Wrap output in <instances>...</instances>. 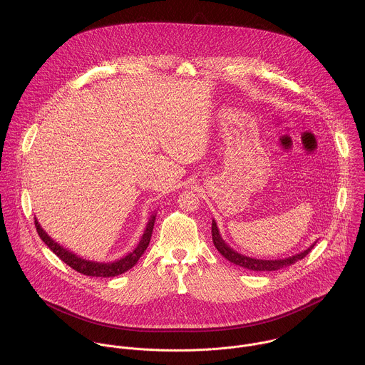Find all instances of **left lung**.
Here are the masks:
<instances>
[{"instance_id": "1", "label": "left lung", "mask_w": 365, "mask_h": 365, "mask_svg": "<svg viewBox=\"0 0 365 365\" xmlns=\"http://www.w3.org/2000/svg\"><path fill=\"white\" fill-rule=\"evenodd\" d=\"M212 240H213V245L217 249V252L226 259V260L236 264V265H240L243 268H247V269H252V271H275V269H279V268H284V267H288V265H292L294 262H297L298 260H302L304 257H307V255H309V252L312 250L316 245V242L313 243L311 247H308L307 250H304L302 253H298L295 256H291L288 259H281V260H260V259H252V257H247L245 255H240L237 252H235L232 247H229L225 240L222 239L220 233H219V229H217V225L215 220H212Z\"/></svg>"}]
</instances>
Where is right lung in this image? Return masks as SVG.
<instances>
[{"label":"right lung","mask_w":365,"mask_h":365,"mask_svg":"<svg viewBox=\"0 0 365 365\" xmlns=\"http://www.w3.org/2000/svg\"><path fill=\"white\" fill-rule=\"evenodd\" d=\"M155 220H156V212L149 217L146 229H145V232H143V235L140 237V242L138 243L136 249L133 252H130L129 255H126L125 257H122L119 260L110 261V262L86 260L83 257H78L73 252L64 249L57 242H54L52 237L42 229V226H41V223L38 222L36 217H35V227H36L38 235L41 236V239L45 242V245L52 250L53 253L60 260L64 261L73 269H76L77 272H81L84 275H88V277H104L105 278V277H116L119 274H123V272L130 269L138 262V260L142 257V255L146 252V249H148V246L150 243Z\"/></svg>","instance_id":"right-lung-1"}]
</instances>
